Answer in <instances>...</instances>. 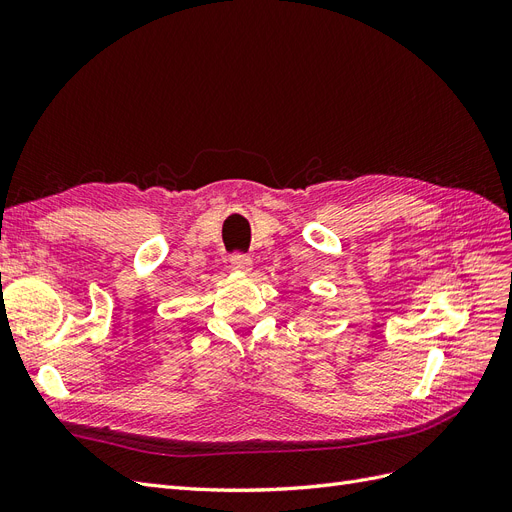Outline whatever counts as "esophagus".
Listing matches in <instances>:
<instances>
[{
    "mask_svg": "<svg viewBox=\"0 0 512 512\" xmlns=\"http://www.w3.org/2000/svg\"><path fill=\"white\" fill-rule=\"evenodd\" d=\"M230 267L235 271H241V273L252 271V258L247 254H232L230 256Z\"/></svg>",
    "mask_w": 512,
    "mask_h": 512,
    "instance_id": "34e87169",
    "label": "esophagus"
}]
</instances>
